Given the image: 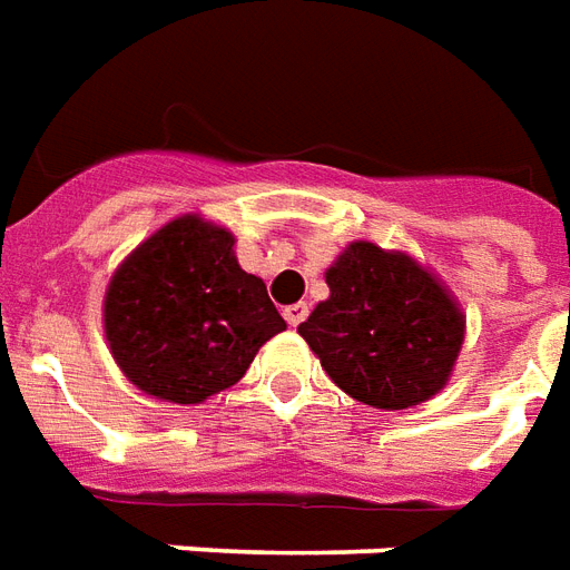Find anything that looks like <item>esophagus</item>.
<instances>
[{"instance_id": "obj_1", "label": "esophagus", "mask_w": 570, "mask_h": 570, "mask_svg": "<svg viewBox=\"0 0 570 570\" xmlns=\"http://www.w3.org/2000/svg\"><path fill=\"white\" fill-rule=\"evenodd\" d=\"M284 317L289 326H298V323H305L307 320V305L305 302H296V305H286L284 307Z\"/></svg>"}]
</instances>
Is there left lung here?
<instances>
[{"label":"left lung","mask_w":570,"mask_h":570,"mask_svg":"<svg viewBox=\"0 0 570 570\" xmlns=\"http://www.w3.org/2000/svg\"><path fill=\"white\" fill-rule=\"evenodd\" d=\"M328 298L298 326L320 365L356 402L404 411L444 390L465 314L407 253L353 242L326 268Z\"/></svg>","instance_id":"obj_1"}]
</instances>
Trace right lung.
<instances>
[{
  "label": "right lung",
  "instance_id": "obj_1",
  "mask_svg": "<svg viewBox=\"0 0 570 570\" xmlns=\"http://www.w3.org/2000/svg\"><path fill=\"white\" fill-rule=\"evenodd\" d=\"M235 235L184 214L141 242L105 293L114 362L147 395L202 404L250 368L286 323L256 274L235 259Z\"/></svg>",
  "mask_w": 570,
  "mask_h": 570
}]
</instances>
